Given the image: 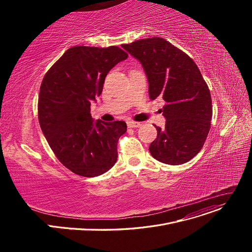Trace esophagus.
<instances>
[{
  "label": "esophagus",
  "mask_w": 252,
  "mask_h": 252,
  "mask_svg": "<svg viewBox=\"0 0 252 252\" xmlns=\"http://www.w3.org/2000/svg\"><path fill=\"white\" fill-rule=\"evenodd\" d=\"M142 125L140 123H136V122H128L127 123V126L129 128H135V127H140Z\"/></svg>",
  "instance_id": "esophagus-1"
}]
</instances>
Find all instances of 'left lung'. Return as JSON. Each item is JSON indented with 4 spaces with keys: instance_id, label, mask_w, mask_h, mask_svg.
<instances>
[{
    "instance_id": "8db88e82",
    "label": "left lung",
    "mask_w": 252,
    "mask_h": 252,
    "mask_svg": "<svg viewBox=\"0 0 252 252\" xmlns=\"http://www.w3.org/2000/svg\"><path fill=\"white\" fill-rule=\"evenodd\" d=\"M122 47L142 64L150 99H162L165 127L156 126L149 151L156 160L179 165L199 152L210 129L209 89L195 62L161 37L138 39Z\"/></svg>"
}]
</instances>
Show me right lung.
Wrapping results in <instances>:
<instances>
[{"label":"right lung","instance_id":"right-lung-1","mask_svg":"<svg viewBox=\"0 0 252 252\" xmlns=\"http://www.w3.org/2000/svg\"><path fill=\"white\" fill-rule=\"evenodd\" d=\"M126 58V53L115 46H75L43 79L39 126L59 161L78 176L103 175L117 160V142L126 131V124L95 122L91 103L101 95L107 73Z\"/></svg>","mask_w":252,"mask_h":252}]
</instances>
